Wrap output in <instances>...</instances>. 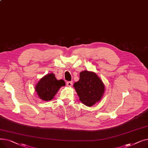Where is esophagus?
I'll return each mask as SVG.
<instances>
[{
  "mask_svg": "<svg viewBox=\"0 0 148 148\" xmlns=\"http://www.w3.org/2000/svg\"><path fill=\"white\" fill-rule=\"evenodd\" d=\"M73 84V82H66V86L68 87H71Z\"/></svg>",
  "mask_w": 148,
  "mask_h": 148,
  "instance_id": "1",
  "label": "esophagus"
}]
</instances>
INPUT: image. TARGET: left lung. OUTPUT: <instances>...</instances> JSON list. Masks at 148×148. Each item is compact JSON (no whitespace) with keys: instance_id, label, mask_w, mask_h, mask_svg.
<instances>
[{"instance_id":"1","label":"left lung","mask_w":148,"mask_h":148,"mask_svg":"<svg viewBox=\"0 0 148 148\" xmlns=\"http://www.w3.org/2000/svg\"><path fill=\"white\" fill-rule=\"evenodd\" d=\"M74 87L80 101L91 107L98 103L103 96L105 86L103 81L94 72L84 71L80 73V79Z\"/></svg>"}]
</instances>
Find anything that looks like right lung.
Segmentation results:
<instances>
[{
    "label": "right lung",
    "instance_id": "right-lung-1",
    "mask_svg": "<svg viewBox=\"0 0 148 148\" xmlns=\"http://www.w3.org/2000/svg\"><path fill=\"white\" fill-rule=\"evenodd\" d=\"M65 85L64 80H57L53 73L45 75L40 80L35 86L38 97L45 101L51 100L59 89Z\"/></svg>",
    "mask_w": 148,
    "mask_h": 148
}]
</instances>
